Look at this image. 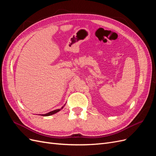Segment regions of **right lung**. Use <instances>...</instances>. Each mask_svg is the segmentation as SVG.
<instances>
[{
    "label": "right lung",
    "instance_id": "1",
    "mask_svg": "<svg viewBox=\"0 0 156 156\" xmlns=\"http://www.w3.org/2000/svg\"><path fill=\"white\" fill-rule=\"evenodd\" d=\"M63 107H62V108H60V109H56V110H55V111H51V112H48V113H47V114L42 115V116H48L52 115H53V114H55V113L58 112V111H60L61 109H62V108H63Z\"/></svg>",
    "mask_w": 156,
    "mask_h": 156
}]
</instances>
